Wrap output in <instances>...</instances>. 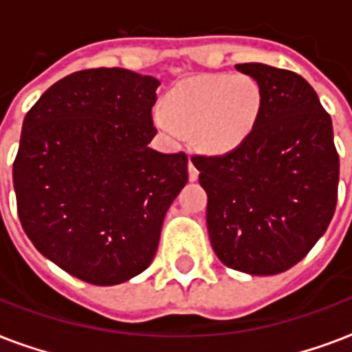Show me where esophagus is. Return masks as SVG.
Returning a JSON list of instances; mask_svg holds the SVG:
<instances>
[{
    "label": "esophagus",
    "mask_w": 352,
    "mask_h": 352,
    "mask_svg": "<svg viewBox=\"0 0 352 352\" xmlns=\"http://www.w3.org/2000/svg\"><path fill=\"white\" fill-rule=\"evenodd\" d=\"M188 177H190V181H197L199 179V170L195 168L192 159L188 160Z\"/></svg>",
    "instance_id": "obj_1"
}]
</instances>
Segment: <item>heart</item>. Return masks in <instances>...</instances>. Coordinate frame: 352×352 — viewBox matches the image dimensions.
Here are the masks:
<instances>
[{"label":"heart","instance_id":"b5f03b06","mask_svg":"<svg viewBox=\"0 0 352 352\" xmlns=\"http://www.w3.org/2000/svg\"><path fill=\"white\" fill-rule=\"evenodd\" d=\"M263 91L245 73L201 74L170 91L166 107L153 111L155 126L175 142L193 131L208 153H230L246 142L261 117Z\"/></svg>","mask_w":352,"mask_h":352}]
</instances>
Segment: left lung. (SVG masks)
I'll return each instance as SVG.
<instances>
[{"mask_svg": "<svg viewBox=\"0 0 352 352\" xmlns=\"http://www.w3.org/2000/svg\"><path fill=\"white\" fill-rule=\"evenodd\" d=\"M263 91L261 117L245 144L193 155L208 195L206 225L226 267L272 276L289 270L325 234L338 199L333 122L300 74L239 63Z\"/></svg>", "mask_w": 352, "mask_h": 352, "instance_id": "left-lung-1", "label": "left lung"}]
</instances>
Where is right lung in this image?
I'll return each mask as SVG.
<instances>
[{
    "label": "right lung",
    "mask_w": 352,
    "mask_h": 352,
    "mask_svg": "<svg viewBox=\"0 0 352 352\" xmlns=\"http://www.w3.org/2000/svg\"><path fill=\"white\" fill-rule=\"evenodd\" d=\"M160 82L120 67L78 71L25 115L12 179L38 250L91 285L144 272L164 215L188 182L186 153L148 146Z\"/></svg>",
    "instance_id": "1"
}]
</instances>
